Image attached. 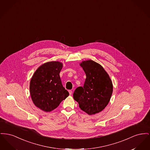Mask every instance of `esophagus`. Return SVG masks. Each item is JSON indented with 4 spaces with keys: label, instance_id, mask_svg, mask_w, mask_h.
I'll return each mask as SVG.
<instances>
[{
    "label": "esophagus",
    "instance_id": "34e87169",
    "mask_svg": "<svg viewBox=\"0 0 150 150\" xmlns=\"http://www.w3.org/2000/svg\"><path fill=\"white\" fill-rule=\"evenodd\" d=\"M69 94H70V95H72V91H71V90H69Z\"/></svg>",
    "mask_w": 150,
    "mask_h": 150
}]
</instances>
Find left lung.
<instances>
[{
	"label": "left lung",
	"mask_w": 150,
	"mask_h": 150,
	"mask_svg": "<svg viewBox=\"0 0 150 150\" xmlns=\"http://www.w3.org/2000/svg\"><path fill=\"white\" fill-rule=\"evenodd\" d=\"M80 66L86 75L83 87H79L73 97L80 108L89 115H95L105 109L113 92L109 75L99 63L92 60L82 61Z\"/></svg>",
	"instance_id": "8db88e82"
}]
</instances>
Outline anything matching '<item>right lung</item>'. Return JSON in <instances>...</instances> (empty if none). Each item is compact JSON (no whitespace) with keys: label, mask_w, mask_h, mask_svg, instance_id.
Listing matches in <instances>:
<instances>
[{"label":"right lung","mask_w":150,"mask_h":150,"mask_svg":"<svg viewBox=\"0 0 150 150\" xmlns=\"http://www.w3.org/2000/svg\"><path fill=\"white\" fill-rule=\"evenodd\" d=\"M62 67V63L58 61L45 63L36 70L30 80L32 100L35 106L45 112L57 108L69 95L59 76Z\"/></svg>","instance_id":"add662e5"}]
</instances>
